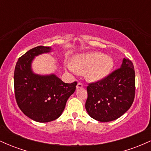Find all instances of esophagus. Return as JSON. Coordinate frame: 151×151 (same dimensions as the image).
I'll list each match as a JSON object with an SVG mask.
<instances>
[{"mask_svg": "<svg viewBox=\"0 0 151 151\" xmlns=\"http://www.w3.org/2000/svg\"><path fill=\"white\" fill-rule=\"evenodd\" d=\"M83 87V84L80 82H78L77 84V89H80V88Z\"/></svg>", "mask_w": 151, "mask_h": 151, "instance_id": "esophagus-1", "label": "esophagus"}]
</instances>
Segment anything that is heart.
Masks as SVG:
<instances>
[{
	"label": "heart",
	"mask_w": 151,
	"mask_h": 151,
	"mask_svg": "<svg viewBox=\"0 0 151 151\" xmlns=\"http://www.w3.org/2000/svg\"><path fill=\"white\" fill-rule=\"evenodd\" d=\"M114 67L113 59L101 52L79 54L73 59L67 68L73 73H85L90 80L96 81L104 79Z\"/></svg>",
	"instance_id": "heart-1"
}]
</instances>
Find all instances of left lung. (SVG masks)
<instances>
[{
    "label": "left lung",
    "instance_id": "left-lung-1",
    "mask_svg": "<svg viewBox=\"0 0 151 151\" xmlns=\"http://www.w3.org/2000/svg\"><path fill=\"white\" fill-rule=\"evenodd\" d=\"M135 71L132 62L124 58L120 68L86 87L85 108L95 120L109 122L130 109L135 97Z\"/></svg>",
    "mask_w": 151,
    "mask_h": 151
}]
</instances>
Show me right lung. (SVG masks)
<instances>
[{
  "mask_svg": "<svg viewBox=\"0 0 151 151\" xmlns=\"http://www.w3.org/2000/svg\"><path fill=\"white\" fill-rule=\"evenodd\" d=\"M52 51L50 47L38 46L18 59L14 72L15 96L19 108L33 121L46 123L61 116L67 99L77 83L63 82L55 74L34 73L32 63L35 57Z\"/></svg>",
  "mask_w": 151,
  "mask_h": 151,
  "instance_id": "add662e5",
  "label": "right lung"
}]
</instances>
